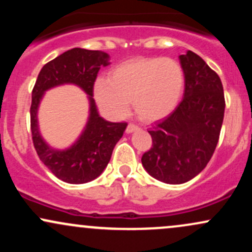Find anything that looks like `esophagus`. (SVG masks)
Instances as JSON below:
<instances>
[{
    "instance_id": "1",
    "label": "esophagus",
    "mask_w": 252,
    "mask_h": 252,
    "mask_svg": "<svg viewBox=\"0 0 252 252\" xmlns=\"http://www.w3.org/2000/svg\"><path fill=\"white\" fill-rule=\"evenodd\" d=\"M138 129V126H135V124H131V123H129L128 124V126H126V134H131V132H134V131H136V130Z\"/></svg>"
}]
</instances>
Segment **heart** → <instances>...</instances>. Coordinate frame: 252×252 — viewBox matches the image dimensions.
Listing matches in <instances>:
<instances>
[{
	"label": "heart",
	"instance_id": "obj_1",
	"mask_svg": "<svg viewBox=\"0 0 252 252\" xmlns=\"http://www.w3.org/2000/svg\"><path fill=\"white\" fill-rule=\"evenodd\" d=\"M181 66L168 58H138L109 72L108 80L94 84V98L104 112L123 117L129 102L146 121L168 116L178 105L184 90Z\"/></svg>",
	"mask_w": 252,
	"mask_h": 252
}]
</instances>
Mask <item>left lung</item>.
Segmentation results:
<instances>
[{
	"label": "left lung",
	"instance_id": "left-lung-1",
	"mask_svg": "<svg viewBox=\"0 0 252 252\" xmlns=\"http://www.w3.org/2000/svg\"><path fill=\"white\" fill-rule=\"evenodd\" d=\"M185 76L184 99L148 132L153 147L142 156L144 169L164 184L192 180L212 158L224 120L221 80L198 54L179 57Z\"/></svg>",
	"mask_w": 252,
	"mask_h": 252
}]
</instances>
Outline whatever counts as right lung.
Listing matches in <instances>:
<instances>
[{"label": "right lung", "instance_id": "add662e5", "mask_svg": "<svg viewBox=\"0 0 252 252\" xmlns=\"http://www.w3.org/2000/svg\"><path fill=\"white\" fill-rule=\"evenodd\" d=\"M109 60L105 52L72 48L43 66L32 92L31 130L34 148L43 164L67 184H86L102 174L128 126L104 120L98 114L94 99L98 71L102 66L110 65ZM65 83L77 85L88 94L89 118L76 143L66 150H56L39 134L37 110L46 91Z\"/></svg>", "mask_w": 252, "mask_h": 252}]
</instances>
